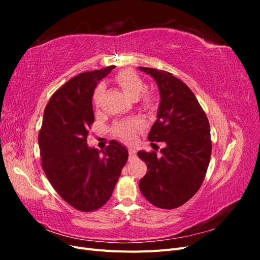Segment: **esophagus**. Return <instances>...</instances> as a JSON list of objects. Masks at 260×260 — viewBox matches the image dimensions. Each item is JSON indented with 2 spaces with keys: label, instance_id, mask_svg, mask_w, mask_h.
<instances>
[{
  "label": "esophagus",
  "instance_id": "1",
  "mask_svg": "<svg viewBox=\"0 0 260 260\" xmlns=\"http://www.w3.org/2000/svg\"><path fill=\"white\" fill-rule=\"evenodd\" d=\"M129 155H130V158H135L137 156V149L136 148H129Z\"/></svg>",
  "mask_w": 260,
  "mask_h": 260
}]
</instances>
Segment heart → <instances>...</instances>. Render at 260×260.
Segmentation results:
<instances>
[{"mask_svg": "<svg viewBox=\"0 0 260 260\" xmlns=\"http://www.w3.org/2000/svg\"><path fill=\"white\" fill-rule=\"evenodd\" d=\"M117 83L121 86V89L124 91L128 96L131 99H137L138 95L140 100V105L142 108L149 111L154 108L156 104V94L151 91H143L144 90V82L141 79V77L131 70H123L120 72L116 77ZM104 85L100 84L94 91L93 94V103L96 107L100 106L102 96L104 94ZM143 127V123L140 119H129L116 122L113 127L114 136L121 139L125 142H132L136 138V133L138 130Z\"/></svg>", "mask_w": 260, "mask_h": 260, "instance_id": "b5f03b06", "label": "heart"}]
</instances>
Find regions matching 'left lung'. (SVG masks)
Wrapping results in <instances>:
<instances>
[{"instance_id": "1", "label": "left lung", "mask_w": 260, "mask_h": 260, "mask_svg": "<svg viewBox=\"0 0 260 260\" xmlns=\"http://www.w3.org/2000/svg\"><path fill=\"white\" fill-rule=\"evenodd\" d=\"M139 68L154 78L160 94L148 141L166 144L159 155L138 152L147 166L139 186L152 205L174 209L193 198L205 179L211 155L209 122L185 83L165 70Z\"/></svg>"}]
</instances>
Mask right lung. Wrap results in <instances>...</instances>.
I'll list each match as a JSON object with an SVG mask.
<instances>
[{
	"instance_id": "right-lung-1",
	"label": "right lung",
	"mask_w": 260,
	"mask_h": 260,
	"mask_svg": "<svg viewBox=\"0 0 260 260\" xmlns=\"http://www.w3.org/2000/svg\"><path fill=\"white\" fill-rule=\"evenodd\" d=\"M115 66L72 78L46 104L39 147L42 168L60 198L74 208L90 212L111 199L128 151L111 141L103 154L86 145L94 122L92 96L100 80Z\"/></svg>"
}]
</instances>
